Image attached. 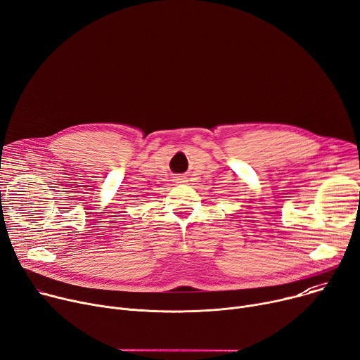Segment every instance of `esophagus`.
Here are the masks:
<instances>
[{"instance_id":"1","label":"esophagus","mask_w":360,"mask_h":360,"mask_svg":"<svg viewBox=\"0 0 360 360\" xmlns=\"http://www.w3.org/2000/svg\"><path fill=\"white\" fill-rule=\"evenodd\" d=\"M174 180H176V183H184L186 177L184 176H177V177H174Z\"/></svg>"}]
</instances>
